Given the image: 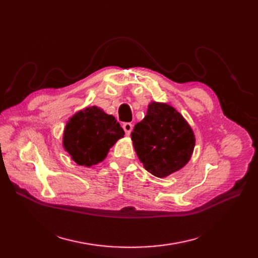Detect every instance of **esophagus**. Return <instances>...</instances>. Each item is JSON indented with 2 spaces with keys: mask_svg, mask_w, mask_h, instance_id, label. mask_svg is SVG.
Returning a JSON list of instances; mask_svg holds the SVG:
<instances>
[{
  "mask_svg": "<svg viewBox=\"0 0 258 258\" xmlns=\"http://www.w3.org/2000/svg\"><path fill=\"white\" fill-rule=\"evenodd\" d=\"M132 123L131 122H124L123 124H122V128H123V130H124V132H126V135L127 136H129L130 134H131V131H132Z\"/></svg>",
  "mask_w": 258,
  "mask_h": 258,
  "instance_id": "obj_1",
  "label": "esophagus"
}]
</instances>
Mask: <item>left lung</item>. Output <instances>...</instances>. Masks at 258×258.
<instances>
[{"label":"left lung","instance_id":"8db88e82","mask_svg":"<svg viewBox=\"0 0 258 258\" xmlns=\"http://www.w3.org/2000/svg\"><path fill=\"white\" fill-rule=\"evenodd\" d=\"M131 139L145 170L157 177L183 168L195 147L189 124L175 108L165 103L148 105L146 116L136 124Z\"/></svg>","mask_w":258,"mask_h":258}]
</instances>
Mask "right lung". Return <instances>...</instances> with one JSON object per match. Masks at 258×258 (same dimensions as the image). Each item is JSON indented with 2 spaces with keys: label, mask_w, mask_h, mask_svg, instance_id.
<instances>
[{
  "label": "right lung",
  "mask_w": 258,
  "mask_h": 258,
  "mask_svg": "<svg viewBox=\"0 0 258 258\" xmlns=\"http://www.w3.org/2000/svg\"><path fill=\"white\" fill-rule=\"evenodd\" d=\"M123 135L114 116L92 106L75 114L69 120L63 146L77 165L90 167L102 161L108 150Z\"/></svg>",
  "instance_id": "add662e5"
}]
</instances>
